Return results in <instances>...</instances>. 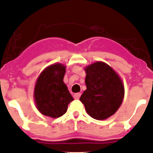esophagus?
<instances>
[{
    "label": "esophagus",
    "mask_w": 153,
    "mask_h": 153,
    "mask_svg": "<svg viewBox=\"0 0 153 153\" xmlns=\"http://www.w3.org/2000/svg\"><path fill=\"white\" fill-rule=\"evenodd\" d=\"M74 98L76 100H78L80 98V97H81V94L80 93H77V94H74Z\"/></svg>",
    "instance_id": "esophagus-1"
}]
</instances>
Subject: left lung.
Segmentation results:
<instances>
[{
  "label": "left lung",
  "mask_w": 153,
  "mask_h": 153,
  "mask_svg": "<svg viewBox=\"0 0 153 153\" xmlns=\"http://www.w3.org/2000/svg\"><path fill=\"white\" fill-rule=\"evenodd\" d=\"M87 89L80 97L87 113L97 120L113 115L125 97L122 78L105 62L97 61L85 67Z\"/></svg>",
  "instance_id": "8db88e82"
}]
</instances>
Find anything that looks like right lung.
Listing matches in <instances>:
<instances>
[{"mask_svg":"<svg viewBox=\"0 0 153 153\" xmlns=\"http://www.w3.org/2000/svg\"><path fill=\"white\" fill-rule=\"evenodd\" d=\"M65 67L62 63H53L44 68L37 78L34 100L42 115L59 118L66 112L68 105L74 100L63 81Z\"/></svg>","mask_w":153,"mask_h":153,"instance_id":"right-lung-1","label":"right lung"}]
</instances>
